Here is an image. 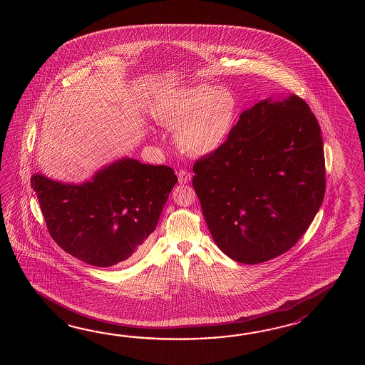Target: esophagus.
<instances>
[{
	"mask_svg": "<svg viewBox=\"0 0 365 365\" xmlns=\"http://www.w3.org/2000/svg\"><path fill=\"white\" fill-rule=\"evenodd\" d=\"M178 178H179L180 184H187L192 180V175L189 172H186L185 170H180L178 172Z\"/></svg>",
	"mask_w": 365,
	"mask_h": 365,
	"instance_id": "esophagus-1",
	"label": "esophagus"
}]
</instances>
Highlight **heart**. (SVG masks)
Returning <instances> with one entry per match:
<instances>
[{
  "label": "heart",
  "instance_id": "1",
  "mask_svg": "<svg viewBox=\"0 0 365 365\" xmlns=\"http://www.w3.org/2000/svg\"><path fill=\"white\" fill-rule=\"evenodd\" d=\"M239 103L230 90L217 86H182L156 106L159 123L175 128L178 148L190 156H207L222 148L232 133Z\"/></svg>",
  "mask_w": 365,
  "mask_h": 365
}]
</instances>
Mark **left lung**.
Returning a JSON list of instances; mask_svg holds the SVG:
<instances>
[{
    "label": "left lung",
    "instance_id": "8db88e82",
    "mask_svg": "<svg viewBox=\"0 0 365 365\" xmlns=\"http://www.w3.org/2000/svg\"><path fill=\"white\" fill-rule=\"evenodd\" d=\"M193 171L194 190L217 248L240 264L266 262L295 245L324 201L317 118L296 95L258 101Z\"/></svg>",
    "mask_w": 365,
    "mask_h": 365
}]
</instances>
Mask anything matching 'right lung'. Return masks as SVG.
<instances>
[{
  "instance_id": "1",
  "label": "right lung",
  "mask_w": 365,
  "mask_h": 365,
  "mask_svg": "<svg viewBox=\"0 0 365 365\" xmlns=\"http://www.w3.org/2000/svg\"><path fill=\"white\" fill-rule=\"evenodd\" d=\"M178 178L171 167L125 156L83 182L31 176L52 239L85 264L109 267L140 256Z\"/></svg>"
}]
</instances>
